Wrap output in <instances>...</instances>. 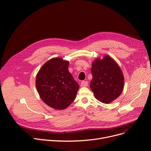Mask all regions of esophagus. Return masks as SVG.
<instances>
[{
	"instance_id": "obj_1",
	"label": "esophagus",
	"mask_w": 151,
	"mask_h": 151,
	"mask_svg": "<svg viewBox=\"0 0 151 151\" xmlns=\"http://www.w3.org/2000/svg\"><path fill=\"white\" fill-rule=\"evenodd\" d=\"M81 87H87V86H88V82L85 81H83L81 83Z\"/></svg>"
}]
</instances>
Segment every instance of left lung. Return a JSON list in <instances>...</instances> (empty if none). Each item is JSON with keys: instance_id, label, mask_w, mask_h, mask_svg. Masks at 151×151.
Returning <instances> with one entry per match:
<instances>
[{"instance_id": "8db88e82", "label": "left lung", "mask_w": 151, "mask_h": 151, "mask_svg": "<svg viewBox=\"0 0 151 151\" xmlns=\"http://www.w3.org/2000/svg\"><path fill=\"white\" fill-rule=\"evenodd\" d=\"M93 78L90 88L96 99L109 104L121 94L124 87V77L120 67L109 56L97 58L92 63Z\"/></svg>"}]
</instances>
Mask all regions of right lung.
Here are the masks:
<instances>
[{"label": "right lung", "instance_id": "add662e5", "mask_svg": "<svg viewBox=\"0 0 151 151\" xmlns=\"http://www.w3.org/2000/svg\"><path fill=\"white\" fill-rule=\"evenodd\" d=\"M68 64L61 58H52L40 68L36 76V88L41 99L59 110L73 102L79 88L68 72Z\"/></svg>", "mask_w": 151, "mask_h": 151}]
</instances>
